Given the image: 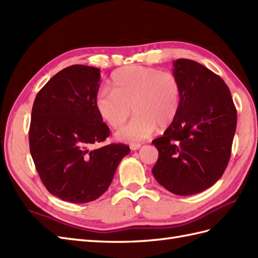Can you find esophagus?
<instances>
[{
	"instance_id": "34e87169",
	"label": "esophagus",
	"mask_w": 258,
	"mask_h": 258,
	"mask_svg": "<svg viewBox=\"0 0 258 258\" xmlns=\"http://www.w3.org/2000/svg\"><path fill=\"white\" fill-rule=\"evenodd\" d=\"M140 148H141V144H140V143H133V144H130V149L133 150V151H136V150L140 149Z\"/></svg>"
}]
</instances>
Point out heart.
Here are the masks:
<instances>
[{
	"label": "heart",
	"instance_id": "1",
	"mask_svg": "<svg viewBox=\"0 0 258 258\" xmlns=\"http://www.w3.org/2000/svg\"><path fill=\"white\" fill-rule=\"evenodd\" d=\"M109 85L110 90L100 91L95 99L100 118L117 129L130 117L131 107L136 112L130 123L116 134L119 140L142 141L155 133L158 125L168 127L178 115L181 90L172 72L128 66L111 74Z\"/></svg>",
	"mask_w": 258,
	"mask_h": 258
}]
</instances>
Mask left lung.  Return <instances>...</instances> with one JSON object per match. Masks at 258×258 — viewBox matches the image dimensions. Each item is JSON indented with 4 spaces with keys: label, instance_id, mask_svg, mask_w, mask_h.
Masks as SVG:
<instances>
[{
    "label": "left lung",
    "instance_id": "left-lung-1",
    "mask_svg": "<svg viewBox=\"0 0 258 258\" xmlns=\"http://www.w3.org/2000/svg\"><path fill=\"white\" fill-rule=\"evenodd\" d=\"M181 96L176 119L152 143L158 183L175 195L206 190L222 176L231 156L236 109L224 81L189 59L173 62Z\"/></svg>",
    "mask_w": 258,
    "mask_h": 258
}]
</instances>
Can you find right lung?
Masks as SVG:
<instances>
[{"mask_svg": "<svg viewBox=\"0 0 258 258\" xmlns=\"http://www.w3.org/2000/svg\"><path fill=\"white\" fill-rule=\"evenodd\" d=\"M99 71L63 69L38 92L31 110L29 149L37 172L50 194L73 204L102 196L130 153L122 143L93 149L110 135L95 106Z\"/></svg>", "mask_w": 258, "mask_h": 258, "instance_id": "1", "label": "right lung"}]
</instances>
